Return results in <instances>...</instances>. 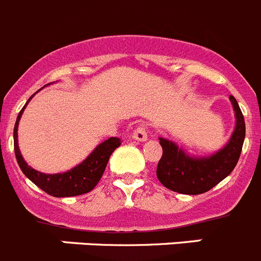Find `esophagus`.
<instances>
[{"label": "esophagus", "instance_id": "esophagus-1", "mask_svg": "<svg viewBox=\"0 0 261 261\" xmlns=\"http://www.w3.org/2000/svg\"><path fill=\"white\" fill-rule=\"evenodd\" d=\"M133 138L137 141H140V142H145V141L147 140L146 128H145V126H138L135 132H133Z\"/></svg>", "mask_w": 261, "mask_h": 261}]
</instances>
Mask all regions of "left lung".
<instances>
[{"label": "left lung", "mask_w": 261, "mask_h": 261, "mask_svg": "<svg viewBox=\"0 0 261 261\" xmlns=\"http://www.w3.org/2000/svg\"><path fill=\"white\" fill-rule=\"evenodd\" d=\"M229 99L234 110L236 126L225 146L215 154L208 156L189 155L173 141L159 138L163 155L158 163L156 176L167 189L180 194L198 195L211 190L231 173L242 151L246 125L237 99L233 95Z\"/></svg>", "instance_id": "obj_1"}]
</instances>
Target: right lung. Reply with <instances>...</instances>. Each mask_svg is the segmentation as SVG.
Segmentation results:
<instances>
[{"mask_svg": "<svg viewBox=\"0 0 261 261\" xmlns=\"http://www.w3.org/2000/svg\"><path fill=\"white\" fill-rule=\"evenodd\" d=\"M46 87V85H45ZM35 95V94H33ZM33 95L27 101L24 107L20 110L18 118H16L15 126H14V150H15V156L16 162H18L19 167H20L21 172L35 184L36 186L44 190L49 195L57 198H63V197H75V195L85 194L89 193L98 181L101 180L102 174H103L105 169H106L107 162H109L110 156L114 152L116 147L120 146V138L118 137H110L109 140L103 141L88 155L85 160H83L80 164L73 167L70 171L63 172V173H42L27 164L18 146V125L19 120H20L23 111L27 107L28 102L32 99Z\"/></svg>", "mask_w": 261, "mask_h": 261, "instance_id": "obj_1", "label": "right lung"}]
</instances>
